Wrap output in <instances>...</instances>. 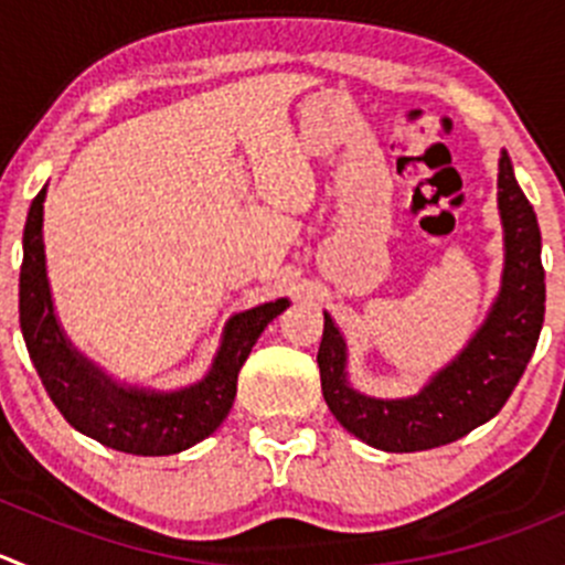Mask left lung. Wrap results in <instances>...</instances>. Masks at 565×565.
<instances>
[{"mask_svg": "<svg viewBox=\"0 0 565 565\" xmlns=\"http://www.w3.org/2000/svg\"><path fill=\"white\" fill-rule=\"evenodd\" d=\"M500 215L505 226L500 298L463 353L416 397L375 399L353 392L344 377V342L326 315L317 350L322 397L355 439L386 452L434 450L472 434L508 403L539 344L546 284L539 221L505 151L500 157Z\"/></svg>", "mask_w": 565, "mask_h": 565, "instance_id": "obj_1", "label": "left lung"}]
</instances>
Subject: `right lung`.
Instances as JSON below:
<instances>
[{
    "label": "right lung",
    "mask_w": 565,
    "mask_h": 565,
    "mask_svg": "<svg viewBox=\"0 0 565 565\" xmlns=\"http://www.w3.org/2000/svg\"><path fill=\"white\" fill-rule=\"evenodd\" d=\"M43 199H32L24 223V262L19 276V320L26 350L41 383L60 414L90 439L131 456H171L206 439L228 416L237 394V375L250 348L287 298L232 317L210 375L173 394H146L109 383L65 342L54 320L43 259Z\"/></svg>",
    "instance_id": "1"
}]
</instances>
